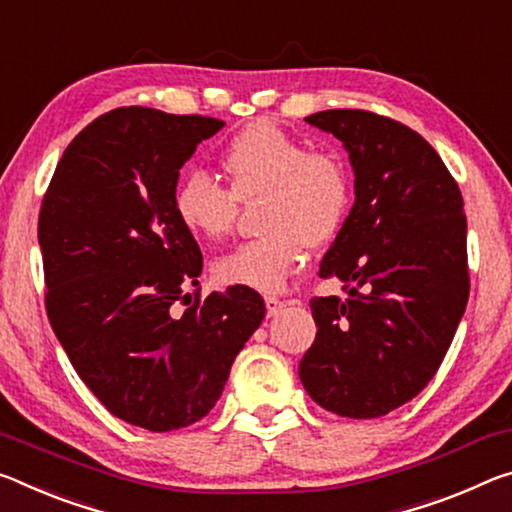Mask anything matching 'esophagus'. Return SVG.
Returning <instances> with one entry per match:
<instances>
[{
    "instance_id": "34e87169",
    "label": "esophagus",
    "mask_w": 512,
    "mask_h": 512,
    "mask_svg": "<svg viewBox=\"0 0 512 512\" xmlns=\"http://www.w3.org/2000/svg\"><path fill=\"white\" fill-rule=\"evenodd\" d=\"M264 303H266V314H269V316H275L282 310V307H285V300H280L275 296H266Z\"/></svg>"
}]
</instances>
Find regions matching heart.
I'll list each match as a JSON object with an SVG mask.
<instances>
[{
    "instance_id": "heart-1",
    "label": "heart",
    "mask_w": 512,
    "mask_h": 512,
    "mask_svg": "<svg viewBox=\"0 0 512 512\" xmlns=\"http://www.w3.org/2000/svg\"><path fill=\"white\" fill-rule=\"evenodd\" d=\"M221 168L225 189L212 177L191 173L177 184V221L200 239H223L237 218V200L266 196L262 227L269 234L241 243L214 264L223 285L273 294L305 264L307 246L337 237L353 202V182L342 159L312 152L278 125H248L227 143Z\"/></svg>"
}]
</instances>
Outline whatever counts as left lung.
Masks as SVG:
<instances>
[{
	"instance_id": "8db88e82",
	"label": "left lung",
	"mask_w": 512,
	"mask_h": 512,
	"mask_svg": "<svg viewBox=\"0 0 512 512\" xmlns=\"http://www.w3.org/2000/svg\"><path fill=\"white\" fill-rule=\"evenodd\" d=\"M305 123L342 141L355 202L319 269L348 296L310 300L316 339L298 376L339 417H383L428 385L465 314V207L440 154L410 127L360 109Z\"/></svg>"
}]
</instances>
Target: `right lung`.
<instances>
[{"label":"right lung","instance_id":"add662e5","mask_svg":"<svg viewBox=\"0 0 512 512\" xmlns=\"http://www.w3.org/2000/svg\"><path fill=\"white\" fill-rule=\"evenodd\" d=\"M225 123L148 107L113 109L75 136L38 216L47 316L111 415L166 433L221 399L262 323V296L227 287L180 312L202 255L173 193L198 143Z\"/></svg>","mask_w":512,"mask_h":512}]
</instances>
